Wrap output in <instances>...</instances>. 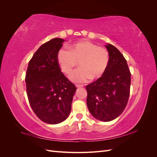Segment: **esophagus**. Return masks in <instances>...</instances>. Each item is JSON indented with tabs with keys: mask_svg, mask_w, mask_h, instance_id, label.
I'll return each mask as SVG.
<instances>
[{
	"mask_svg": "<svg viewBox=\"0 0 157 157\" xmlns=\"http://www.w3.org/2000/svg\"><path fill=\"white\" fill-rule=\"evenodd\" d=\"M83 86H82V85H80V84H77L76 85V87H77V88H82Z\"/></svg>",
	"mask_w": 157,
	"mask_h": 157,
	"instance_id": "1",
	"label": "esophagus"
}]
</instances>
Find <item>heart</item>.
Segmentation results:
<instances>
[{"label":"heart","instance_id":"b5f03b06","mask_svg":"<svg viewBox=\"0 0 157 157\" xmlns=\"http://www.w3.org/2000/svg\"><path fill=\"white\" fill-rule=\"evenodd\" d=\"M69 49H61L57 59L61 71L66 74H69L79 63L80 67L69 75L71 81L84 83L92 78H100L105 73L109 62V52L105 48L82 40L70 45Z\"/></svg>","mask_w":157,"mask_h":157}]
</instances>
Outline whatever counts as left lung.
Here are the masks:
<instances>
[{
  "instance_id": "8db88e82",
  "label": "left lung",
  "mask_w": 157,
  "mask_h": 157,
  "mask_svg": "<svg viewBox=\"0 0 157 157\" xmlns=\"http://www.w3.org/2000/svg\"><path fill=\"white\" fill-rule=\"evenodd\" d=\"M109 62L105 73L86 86L87 106L96 119L109 122L121 115L130 96L131 73L126 59L116 47L105 45Z\"/></svg>"
}]
</instances>
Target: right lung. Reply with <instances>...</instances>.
Segmentation results:
<instances>
[{
  "label": "right lung",
  "mask_w": 157,
  "mask_h": 157,
  "mask_svg": "<svg viewBox=\"0 0 157 157\" xmlns=\"http://www.w3.org/2000/svg\"><path fill=\"white\" fill-rule=\"evenodd\" d=\"M65 40L52 39L40 46L30 60L25 76L27 94L35 115L47 124L67 118L77 90L61 72L57 59Z\"/></svg>",
  "instance_id": "1"
}]
</instances>
